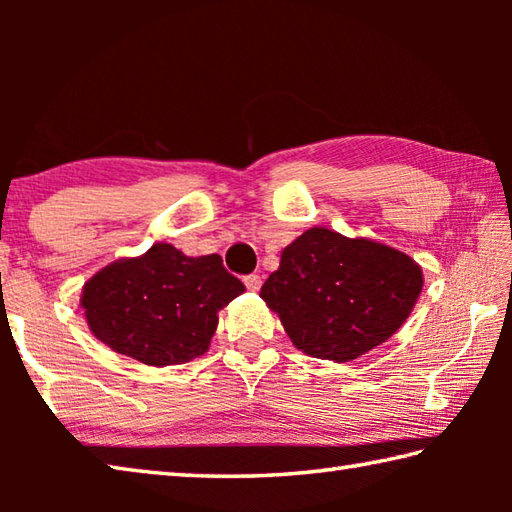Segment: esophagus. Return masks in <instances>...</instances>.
<instances>
[{
  "mask_svg": "<svg viewBox=\"0 0 512 512\" xmlns=\"http://www.w3.org/2000/svg\"><path fill=\"white\" fill-rule=\"evenodd\" d=\"M244 284H246V287L250 289V291H259V289H262V277H259V275H246L244 277Z\"/></svg>",
  "mask_w": 512,
  "mask_h": 512,
  "instance_id": "1",
  "label": "esophagus"
}]
</instances>
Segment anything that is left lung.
I'll return each mask as SVG.
<instances>
[{
	"label": "left lung",
	"instance_id": "8db88e82",
	"mask_svg": "<svg viewBox=\"0 0 512 512\" xmlns=\"http://www.w3.org/2000/svg\"><path fill=\"white\" fill-rule=\"evenodd\" d=\"M422 284V268L402 250L311 228L282 250L259 296L298 350L345 363L391 339Z\"/></svg>",
	"mask_w": 512,
	"mask_h": 512
}]
</instances>
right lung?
<instances>
[{
	"instance_id": "1",
	"label": "right lung",
	"mask_w": 512,
	"mask_h": 512,
	"mask_svg": "<svg viewBox=\"0 0 512 512\" xmlns=\"http://www.w3.org/2000/svg\"><path fill=\"white\" fill-rule=\"evenodd\" d=\"M244 291L219 255L187 257L171 244H153L92 275L81 307L110 350L160 368L205 354L219 309Z\"/></svg>"
}]
</instances>
